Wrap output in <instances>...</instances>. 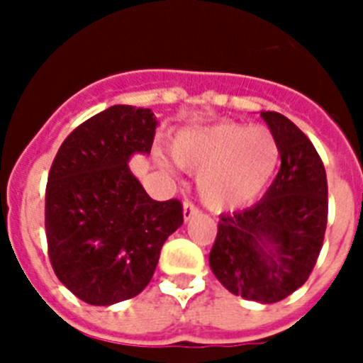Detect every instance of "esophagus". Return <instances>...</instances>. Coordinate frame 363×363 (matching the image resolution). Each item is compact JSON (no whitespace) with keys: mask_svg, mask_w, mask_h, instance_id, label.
I'll return each instance as SVG.
<instances>
[{"mask_svg":"<svg viewBox=\"0 0 363 363\" xmlns=\"http://www.w3.org/2000/svg\"><path fill=\"white\" fill-rule=\"evenodd\" d=\"M200 213V209H198L196 205L192 203V201H184V220L189 221L192 216H196V214Z\"/></svg>","mask_w":363,"mask_h":363,"instance_id":"esophagus-1","label":"esophagus"}]
</instances>
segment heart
Wrapping results in <instances>:
<instances>
[{
	"mask_svg": "<svg viewBox=\"0 0 363 363\" xmlns=\"http://www.w3.org/2000/svg\"><path fill=\"white\" fill-rule=\"evenodd\" d=\"M182 169L198 174V192L216 213L249 207L265 191L280 162V145L267 127L221 121L185 129L172 143ZM160 167L169 169L163 156Z\"/></svg>",
	"mask_w": 363,
	"mask_h": 363,
	"instance_id": "heart-1",
	"label": "heart"
}]
</instances>
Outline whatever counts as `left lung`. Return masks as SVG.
<instances>
[{"label": "left lung", "instance_id": "1", "mask_svg": "<svg viewBox=\"0 0 363 363\" xmlns=\"http://www.w3.org/2000/svg\"><path fill=\"white\" fill-rule=\"evenodd\" d=\"M280 145L277 178L256 205L221 214L209 264L236 296L274 303L306 284L327 225L325 167L309 138L280 112H259Z\"/></svg>", "mask_w": 363, "mask_h": 363}]
</instances>
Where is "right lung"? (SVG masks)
<instances>
[{
    "instance_id": "1",
    "label": "right lung",
    "mask_w": 363,
    "mask_h": 363,
    "mask_svg": "<svg viewBox=\"0 0 363 363\" xmlns=\"http://www.w3.org/2000/svg\"><path fill=\"white\" fill-rule=\"evenodd\" d=\"M150 108L114 105L83 121L62 143L45 191V233L57 280L91 303L142 293L165 240L184 223L179 200L156 201L130 172L149 154Z\"/></svg>"
}]
</instances>
